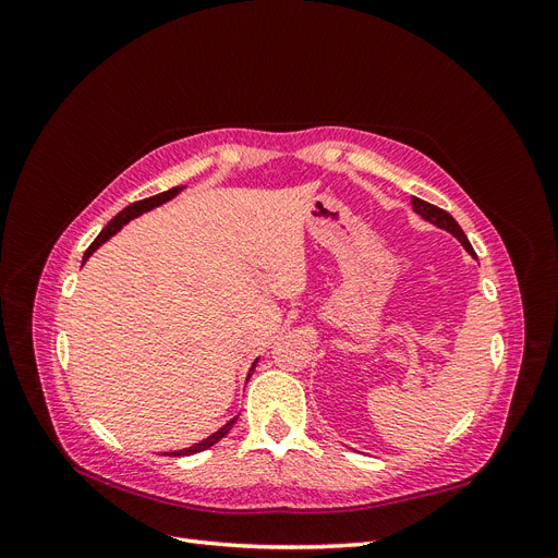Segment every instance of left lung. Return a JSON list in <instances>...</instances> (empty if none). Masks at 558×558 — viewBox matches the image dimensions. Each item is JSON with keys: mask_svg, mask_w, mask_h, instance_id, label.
<instances>
[{"mask_svg": "<svg viewBox=\"0 0 558 558\" xmlns=\"http://www.w3.org/2000/svg\"><path fill=\"white\" fill-rule=\"evenodd\" d=\"M412 209H414L421 218H424V221H430L433 226L451 232L453 238L463 244V248L470 253V256H475V251H472V246H470V242H468V238H465V232L461 230L459 223L453 221L451 214H447L445 209L435 207V205H430V202H424V199H418V197H412Z\"/></svg>", "mask_w": 558, "mask_h": 558, "instance_id": "1", "label": "left lung"}]
</instances>
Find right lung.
<instances>
[{"mask_svg": "<svg viewBox=\"0 0 558 558\" xmlns=\"http://www.w3.org/2000/svg\"><path fill=\"white\" fill-rule=\"evenodd\" d=\"M183 191V185H177V189H172V191H165V193H160V195H154V197H146V199H140V202H134V205H130V207H125L121 214L118 216H113L111 221L107 223V228L97 234V240L88 246V251L83 253V263H86L93 253L102 246L107 240H111L113 234L121 230L125 223H130L132 218H137V216H142V214H146V211H150V209H156V207H160V205H165V202H170L172 197H177L179 193ZM256 363H258V359H256ZM256 363L251 365V369H248V377L253 375V367H256ZM234 421H238V416L234 418H230L228 424L223 426V428H218L214 435H209V437H205V440L202 442H197V445H193V447H189V449H179V451H167L170 456H191V453H197V451H205V449H209V447H214L218 440H221V437H226L228 433H230V428L234 426Z\"/></svg>", "mask_w": 558, "mask_h": 558, "instance_id": "add662e5", "label": "right lung"}]
</instances>
